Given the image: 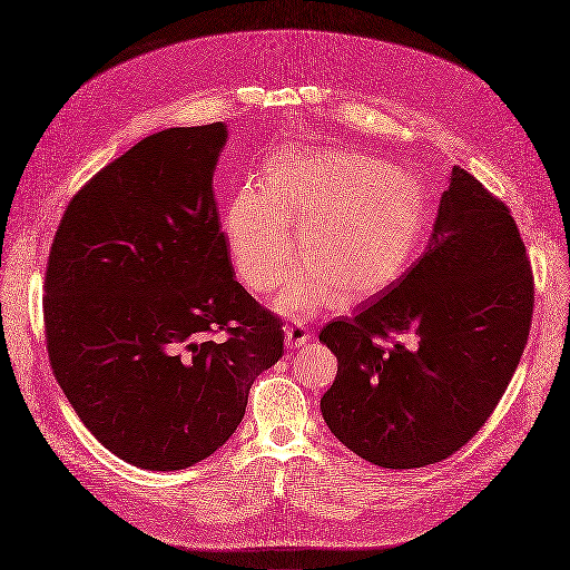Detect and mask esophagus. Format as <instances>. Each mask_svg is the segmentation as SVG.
<instances>
[{"mask_svg": "<svg viewBox=\"0 0 570 570\" xmlns=\"http://www.w3.org/2000/svg\"><path fill=\"white\" fill-rule=\"evenodd\" d=\"M311 341V332L304 327V324H292V327H285V345L289 350L304 347Z\"/></svg>", "mask_w": 570, "mask_h": 570, "instance_id": "34e87169", "label": "esophagus"}]
</instances>
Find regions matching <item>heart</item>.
Wrapping results in <instances>:
<instances>
[{
  "label": "heart",
  "instance_id": "b5f03b06",
  "mask_svg": "<svg viewBox=\"0 0 570 570\" xmlns=\"http://www.w3.org/2000/svg\"><path fill=\"white\" fill-rule=\"evenodd\" d=\"M289 220L299 223L304 264L278 296V308L308 315L324 304H360L396 283L417 257L426 232L420 180L357 150H296L271 157L257 187L227 213L236 274L253 294L274 292L294 257Z\"/></svg>",
  "mask_w": 570,
  "mask_h": 570
}]
</instances>
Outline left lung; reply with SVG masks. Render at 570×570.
Masks as SVG:
<instances>
[{"instance_id": "obj_1", "label": "left lung", "mask_w": 570, "mask_h": 570, "mask_svg": "<svg viewBox=\"0 0 570 570\" xmlns=\"http://www.w3.org/2000/svg\"><path fill=\"white\" fill-rule=\"evenodd\" d=\"M531 317V262L510 208L454 167L424 255L381 299L320 332L338 360L322 417L375 466L443 462L494 413Z\"/></svg>"}]
</instances>
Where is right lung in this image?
I'll use <instances>...</instances> for the list:
<instances>
[{"mask_svg":"<svg viewBox=\"0 0 570 570\" xmlns=\"http://www.w3.org/2000/svg\"><path fill=\"white\" fill-rule=\"evenodd\" d=\"M223 122L139 141L71 197L43 283L50 368L127 464L180 471L246 415L283 320L234 278L213 193Z\"/></svg>","mask_w":570,"mask_h":570,"instance_id":"1","label":"right lung"}]
</instances>
